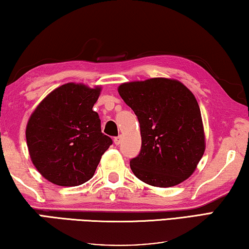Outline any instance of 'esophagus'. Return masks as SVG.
Masks as SVG:
<instances>
[{"mask_svg": "<svg viewBox=\"0 0 249 249\" xmlns=\"http://www.w3.org/2000/svg\"><path fill=\"white\" fill-rule=\"evenodd\" d=\"M121 141H122V136H117L114 139V143H115V145H120L121 144Z\"/></svg>", "mask_w": 249, "mask_h": 249, "instance_id": "34e87169", "label": "esophagus"}]
</instances>
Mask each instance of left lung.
<instances>
[{"mask_svg": "<svg viewBox=\"0 0 249 249\" xmlns=\"http://www.w3.org/2000/svg\"><path fill=\"white\" fill-rule=\"evenodd\" d=\"M117 90L140 123L142 148L129 161L134 175L156 187L176 186L191 177L206 148L194 94L165 77L123 83Z\"/></svg>", "mask_w": 249, "mask_h": 249, "instance_id": "obj_1", "label": "left lung"}]
</instances>
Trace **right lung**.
<instances>
[{"label": "right lung", "instance_id": "right-lung-1", "mask_svg": "<svg viewBox=\"0 0 249 249\" xmlns=\"http://www.w3.org/2000/svg\"><path fill=\"white\" fill-rule=\"evenodd\" d=\"M101 90V86L66 83L43 98L31 114L25 129L31 160L51 183L58 186L86 183L112 145L93 110Z\"/></svg>", "mask_w": 249, "mask_h": 249}]
</instances>
